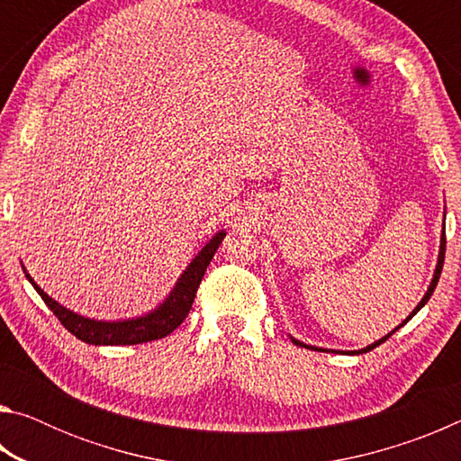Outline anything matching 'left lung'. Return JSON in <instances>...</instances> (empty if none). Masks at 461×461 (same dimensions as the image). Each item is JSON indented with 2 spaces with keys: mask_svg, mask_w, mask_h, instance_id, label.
Wrapping results in <instances>:
<instances>
[{
  "mask_svg": "<svg viewBox=\"0 0 461 461\" xmlns=\"http://www.w3.org/2000/svg\"><path fill=\"white\" fill-rule=\"evenodd\" d=\"M443 220H446V213H443ZM443 258H446V223H443V231H441V241H439V254H437V264H435V270H433V278H431V283H429V286H427V293L423 294V299L419 301V305L411 311L409 313V317L404 319V321L401 323V325H396L393 331L390 333H386L384 338H380L378 341H374V343H370V346H366V348H362V349H354V352H343V349H327V348H317V346H309V343H303L301 339H296V338H293V335H288V338H291V341L294 343V346H301V348H307V349H315V352H327V354H366V352H370V349H374L376 346H380V343H384L390 335H393L394 331H399L402 325H407L412 317H415L420 309H423L425 305H427V301L431 299V294H433V291H435V286H437V283H439V276H441V268H443Z\"/></svg>",
  "mask_w": 461,
  "mask_h": 461,
  "instance_id": "1",
  "label": "left lung"
}]
</instances>
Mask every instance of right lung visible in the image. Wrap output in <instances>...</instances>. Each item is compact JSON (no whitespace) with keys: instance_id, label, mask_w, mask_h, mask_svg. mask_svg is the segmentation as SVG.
I'll return each instance as SVG.
<instances>
[{"instance_id":"obj_1","label":"right lung","mask_w":461,"mask_h":461,"mask_svg":"<svg viewBox=\"0 0 461 461\" xmlns=\"http://www.w3.org/2000/svg\"><path fill=\"white\" fill-rule=\"evenodd\" d=\"M223 238L225 230H220L199 249V254L186 264L181 276L176 278L175 286L170 288L165 301L158 303V305L144 315L113 319V321L85 317L75 313L71 309H67L65 305H60L59 301H54L52 296L46 294L42 288L34 283V278L28 275L24 264H22V268H24V275L30 280V285L36 288V293L42 296V301L49 305V309L59 317V321L65 325L75 338L89 343V346H136V343L167 338L168 333H173L176 327L185 321V317L189 315L191 311L194 294H197L201 278L205 275L209 262H212Z\"/></svg>"}]
</instances>
